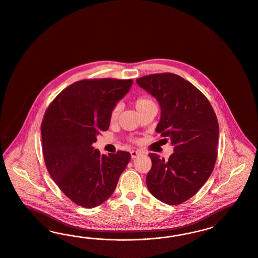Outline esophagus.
Segmentation results:
<instances>
[{
    "label": "esophagus",
    "mask_w": 258,
    "mask_h": 258,
    "mask_svg": "<svg viewBox=\"0 0 258 258\" xmlns=\"http://www.w3.org/2000/svg\"><path fill=\"white\" fill-rule=\"evenodd\" d=\"M142 154L140 151H132L131 152V155H132V157L133 158H135V157H137L138 155H140Z\"/></svg>",
    "instance_id": "34e87169"
}]
</instances>
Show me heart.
<instances>
[{
  "mask_svg": "<svg viewBox=\"0 0 258 258\" xmlns=\"http://www.w3.org/2000/svg\"><path fill=\"white\" fill-rule=\"evenodd\" d=\"M134 105H135V108L137 109V111H138L139 113H141L142 111H144L145 109L148 108L149 106L155 105V103H154V101H153L150 97L142 95V96H139V97H137V98L135 99ZM119 112H120V106L117 104V105H115L113 108H112V110H111V112H110V115H109L110 122H115V121L117 120Z\"/></svg>",
  "mask_w": 258,
  "mask_h": 258,
  "instance_id": "heart-1",
  "label": "heart"
}]
</instances>
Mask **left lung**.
<instances>
[{"mask_svg":"<svg viewBox=\"0 0 258 258\" xmlns=\"http://www.w3.org/2000/svg\"><path fill=\"white\" fill-rule=\"evenodd\" d=\"M136 83L158 101L161 118L155 132L175 146L168 160L149 155L152 168L146 183L160 202L180 205L196 194L214 169L219 137L216 114L196 86L175 74H152Z\"/></svg>","mask_w":258,"mask_h":258,"instance_id":"8db88e82","label":"left lung"}]
</instances>
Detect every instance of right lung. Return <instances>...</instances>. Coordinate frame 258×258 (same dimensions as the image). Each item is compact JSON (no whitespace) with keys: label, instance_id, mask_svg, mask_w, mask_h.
<instances>
[{"label":"right lung","instance_id":"add662e5","mask_svg":"<svg viewBox=\"0 0 258 258\" xmlns=\"http://www.w3.org/2000/svg\"><path fill=\"white\" fill-rule=\"evenodd\" d=\"M133 80L94 79L72 83L50 103L41 124L47 170L78 206L93 208L113 194L131 154L101 155L92 147L108 130L109 115L128 92Z\"/></svg>","mask_w":258,"mask_h":258}]
</instances>
